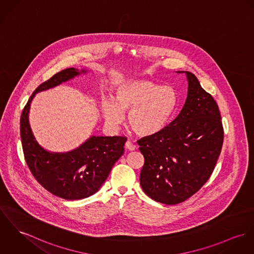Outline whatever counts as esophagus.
Listing matches in <instances>:
<instances>
[{"label": "esophagus", "mask_w": 254, "mask_h": 254, "mask_svg": "<svg viewBox=\"0 0 254 254\" xmlns=\"http://www.w3.org/2000/svg\"><path fill=\"white\" fill-rule=\"evenodd\" d=\"M125 147L129 150H135L136 149V145L131 141V140H127L125 143Z\"/></svg>", "instance_id": "esophagus-1"}]
</instances>
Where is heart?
<instances>
[{"label": "heart", "instance_id": "1", "mask_svg": "<svg viewBox=\"0 0 254 254\" xmlns=\"http://www.w3.org/2000/svg\"><path fill=\"white\" fill-rule=\"evenodd\" d=\"M115 103L105 101L103 111L106 119L119 124L123 113L128 114L130 128L138 136H150L160 132L175 114L179 96L167 85L149 79H131L116 88Z\"/></svg>", "mask_w": 254, "mask_h": 254}]
</instances>
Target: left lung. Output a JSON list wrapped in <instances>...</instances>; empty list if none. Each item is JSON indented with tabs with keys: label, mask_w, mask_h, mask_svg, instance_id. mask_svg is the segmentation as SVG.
Here are the masks:
<instances>
[{
	"label": "left lung",
	"mask_w": 254,
	"mask_h": 254,
	"mask_svg": "<svg viewBox=\"0 0 254 254\" xmlns=\"http://www.w3.org/2000/svg\"><path fill=\"white\" fill-rule=\"evenodd\" d=\"M185 73L188 92L180 115L160 132L137 141L144 157L140 186L151 199L166 205L183 203L202 188L223 144L215 100L192 72Z\"/></svg>",
	"instance_id": "8db88e82"
}]
</instances>
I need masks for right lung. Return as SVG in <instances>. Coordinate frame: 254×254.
<instances>
[{"mask_svg": "<svg viewBox=\"0 0 254 254\" xmlns=\"http://www.w3.org/2000/svg\"><path fill=\"white\" fill-rule=\"evenodd\" d=\"M79 73L78 69L69 68L43 82L29 98L20 117L24 157L32 175L47 191L66 200H79L96 193L123 154L127 140L125 136H93L78 148L66 153L48 152L37 142L28 119L35 94L59 85Z\"/></svg>", "mask_w": 254, "mask_h": 254, "instance_id": "obj_1", "label": "right lung"}]
</instances>
